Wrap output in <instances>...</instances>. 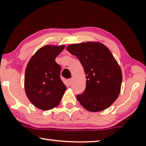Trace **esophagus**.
I'll use <instances>...</instances> for the list:
<instances>
[{"label": "esophagus", "mask_w": 146, "mask_h": 146, "mask_svg": "<svg viewBox=\"0 0 146 146\" xmlns=\"http://www.w3.org/2000/svg\"><path fill=\"white\" fill-rule=\"evenodd\" d=\"M68 84H69L70 86H71L72 84V78L69 79L68 80Z\"/></svg>", "instance_id": "1"}]
</instances>
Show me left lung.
Here are the masks:
<instances>
[{
  "mask_svg": "<svg viewBox=\"0 0 146 146\" xmlns=\"http://www.w3.org/2000/svg\"><path fill=\"white\" fill-rule=\"evenodd\" d=\"M66 50L76 55L84 70L86 85L77 100L88 111L108 108L120 92L122 73L110 50L100 42H87L70 44Z\"/></svg>",
  "mask_w": 146,
  "mask_h": 146,
  "instance_id": "obj_1",
  "label": "left lung"
}]
</instances>
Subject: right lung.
<instances>
[{
	"mask_svg": "<svg viewBox=\"0 0 146 146\" xmlns=\"http://www.w3.org/2000/svg\"><path fill=\"white\" fill-rule=\"evenodd\" d=\"M64 45H46L31 57L25 75V89L28 98L38 108L48 110L60 102L66 87L61 80V68L55 58Z\"/></svg>",
	"mask_w": 146,
	"mask_h": 146,
	"instance_id": "add662e5",
	"label": "right lung"
}]
</instances>
